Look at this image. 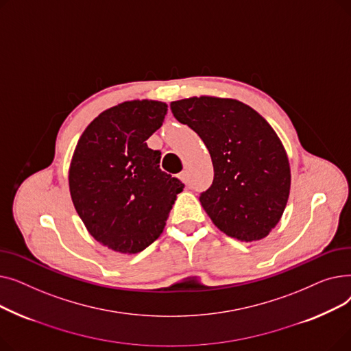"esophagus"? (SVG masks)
Instances as JSON below:
<instances>
[{"label":"esophagus","instance_id":"1","mask_svg":"<svg viewBox=\"0 0 351 351\" xmlns=\"http://www.w3.org/2000/svg\"><path fill=\"white\" fill-rule=\"evenodd\" d=\"M179 178H180V180H182L183 183H188V172H186V171H182V172L179 173Z\"/></svg>","mask_w":351,"mask_h":351}]
</instances>
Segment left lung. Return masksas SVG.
Masks as SVG:
<instances>
[{
	"instance_id": "left-lung-1",
	"label": "left lung",
	"mask_w": 351,
	"mask_h": 351,
	"mask_svg": "<svg viewBox=\"0 0 351 351\" xmlns=\"http://www.w3.org/2000/svg\"><path fill=\"white\" fill-rule=\"evenodd\" d=\"M173 117L206 145L213 182L200 204L217 229L241 242L266 237L290 193L285 146L267 121L230 98L192 97L171 104Z\"/></svg>"
}]
</instances>
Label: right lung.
Here are the masks:
<instances>
[{"label":"right lung","mask_w":351,"mask_h":351,"mask_svg":"<svg viewBox=\"0 0 351 351\" xmlns=\"http://www.w3.org/2000/svg\"><path fill=\"white\" fill-rule=\"evenodd\" d=\"M166 112L160 101L122 102L92 121L73 151L72 204L90 236L110 250L132 254L154 243L185 186L160 171V152L146 145Z\"/></svg>","instance_id":"1"}]
</instances>
